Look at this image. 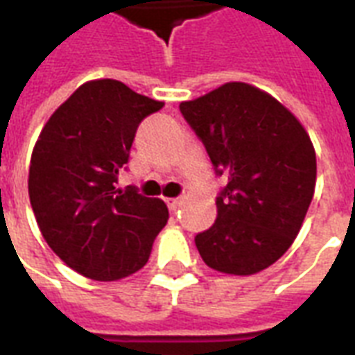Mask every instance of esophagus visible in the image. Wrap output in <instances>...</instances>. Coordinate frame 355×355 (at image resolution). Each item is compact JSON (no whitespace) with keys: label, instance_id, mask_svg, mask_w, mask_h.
Wrapping results in <instances>:
<instances>
[{"label":"esophagus","instance_id":"1","mask_svg":"<svg viewBox=\"0 0 355 355\" xmlns=\"http://www.w3.org/2000/svg\"><path fill=\"white\" fill-rule=\"evenodd\" d=\"M166 202L167 207H169V210H177V208L182 205V199H180V197H167Z\"/></svg>","mask_w":355,"mask_h":355}]
</instances>
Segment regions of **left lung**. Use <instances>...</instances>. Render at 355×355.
Segmentation results:
<instances>
[{"label": "left lung", "instance_id": "left-lung-1", "mask_svg": "<svg viewBox=\"0 0 355 355\" xmlns=\"http://www.w3.org/2000/svg\"><path fill=\"white\" fill-rule=\"evenodd\" d=\"M227 186L218 218L196 236L207 266L251 275L285 255L315 193L316 154L302 123L274 96L231 81L180 104Z\"/></svg>", "mask_w": 355, "mask_h": 355}]
</instances>
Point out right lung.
I'll return each instance as SVG.
<instances>
[{
	"label": "right lung",
	"instance_id": "1",
	"mask_svg": "<svg viewBox=\"0 0 355 355\" xmlns=\"http://www.w3.org/2000/svg\"><path fill=\"white\" fill-rule=\"evenodd\" d=\"M164 102L123 81L93 80L53 112L35 143L29 201L61 261L94 281H117L147 264L166 227V202L117 188L135 130Z\"/></svg>",
	"mask_w": 355,
	"mask_h": 355
}]
</instances>
